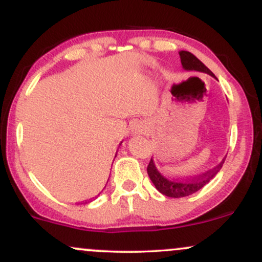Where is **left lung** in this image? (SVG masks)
<instances>
[{
	"label": "left lung",
	"mask_w": 262,
	"mask_h": 262,
	"mask_svg": "<svg viewBox=\"0 0 262 262\" xmlns=\"http://www.w3.org/2000/svg\"><path fill=\"white\" fill-rule=\"evenodd\" d=\"M180 58H181L183 70L208 74L209 76L217 79V77L214 76V74H213L200 59H197L193 54H191L189 52H180ZM224 160L225 158L221 161V164H218L217 166L214 167V169L207 171V172L203 173L202 176H200L196 180H192V181H179V180L167 179L166 176L162 175L160 171L158 170L155 161L152 160V159L150 160L148 169L146 170H148V175L150 177V180H151V182L154 183L156 189H158L160 193L167 197L181 198L191 196L194 192L200 191L201 188L204 187V186H206L213 177H215V175L219 172V170L223 166Z\"/></svg>",
	"instance_id": "obj_1"
}]
</instances>
